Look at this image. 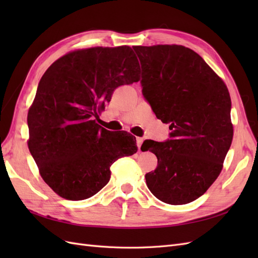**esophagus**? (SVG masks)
Returning <instances> with one entry per match:
<instances>
[{
  "mask_svg": "<svg viewBox=\"0 0 258 258\" xmlns=\"http://www.w3.org/2000/svg\"><path fill=\"white\" fill-rule=\"evenodd\" d=\"M142 143H143V139L142 138H137V145L139 147V151H140V148H141Z\"/></svg>",
  "mask_w": 258,
  "mask_h": 258,
  "instance_id": "esophagus-1",
  "label": "esophagus"
}]
</instances>
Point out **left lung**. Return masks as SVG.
Masks as SVG:
<instances>
[{"label": "left lung", "instance_id": "left-lung-1", "mask_svg": "<svg viewBox=\"0 0 258 258\" xmlns=\"http://www.w3.org/2000/svg\"><path fill=\"white\" fill-rule=\"evenodd\" d=\"M142 67V92L154 113L170 123L171 140L145 141L157 168L145 174L162 202L186 205L214 183L231 145L227 86L197 52L182 45L134 46Z\"/></svg>", "mask_w": 258, "mask_h": 258}]
</instances>
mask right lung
<instances>
[{
    "mask_svg": "<svg viewBox=\"0 0 258 258\" xmlns=\"http://www.w3.org/2000/svg\"><path fill=\"white\" fill-rule=\"evenodd\" d=\"M129 46L70 51L47 69L28 112V146L44 182L67 200L90 198L108 183L111 166L138 146L130 135L96 122L121 85L140 81Z\"/></svg>",
    "mask_w": 258,
    "mask_h": 258,
    "instance_id": "obj_1",
    "label": "right lung"
}]
</instances>
